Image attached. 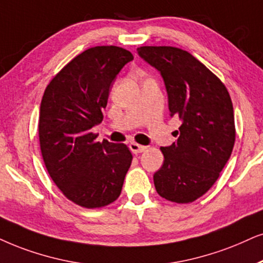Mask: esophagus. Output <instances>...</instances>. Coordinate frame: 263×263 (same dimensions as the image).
Here are the masks:
<instances>
[{"label":"esophagus","instance_id":"esophagus-1","mask_svg":"<svg viewBox=\"0 0 263 263\" xmlns=\"http://www.w3.org/2000/svg\"><path fill=\"white\" fill-rule=\"evenodd\" d=\"M129 149H131V152L134 153V154H138V153H142L144 152L147 147H144V145H139L137 143H131L129 144Z\"/></svg>","mask_w":263,"mask_h":263}]
</instances>
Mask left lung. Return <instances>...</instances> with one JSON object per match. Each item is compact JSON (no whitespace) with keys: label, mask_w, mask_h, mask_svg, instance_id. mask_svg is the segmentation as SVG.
I'll return each instance as SVG.
<instances>
[{"label":"left lung","mask_w":263,"mask_h":263,"mask_svg":"<svg viewBox=\"0 0 263 263\" xmlns=\"http://www.w3.org/2000/svg\"><path fill=\"white\" fill-rule=\"evenodd\" d=\"M138 55L160 72L171 118L181 126L176 142L161 147L164 164L154 174L160 197L178 204L204 195L231 158L235 141L229 93L217 76L181 48L144 46Z\"/></svg>","instance_id":"8db88e82"}]
</instances>
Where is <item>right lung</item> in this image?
I'll return each instance as SVG.
<instances>
[{"label":"right lung","instance_id":"right-lung-1","mask_svg":"<svg viewBox=\"0 0 263 263\" xmlns=\"http://www.w3.org/2000/svg\"><path fill=\"white\" fill-rule=\"evenodd\" d=\"M134 59L116 46L86 49L68 63L46 88L40 107L39 137L46 168L69 200L102 208L120 195L132 154L125 144L96 142L91 129L116 75Z\"/></svg>","mask_w":263,"mask_h":263}]
</instances>
